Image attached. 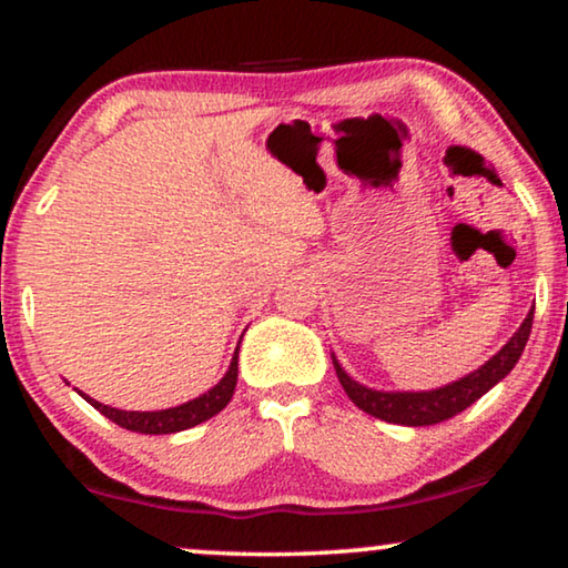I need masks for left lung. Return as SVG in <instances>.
<instances>
[{"label": "left lung", "instance_id": "8db88e82", "mask_svg": "<svg viewBox=\"0 0 568 568\" xmlns=\"http://www.w3.org/2000/svg\"><path fill=\"white\" fill-rule=\"evenodd\" d=\"M532 315L535 305L530 313H527L523 325L515 331V336H511L486 364H480L478 369L468 372V375L455 379V383L434 387V390H377V387L356 383V379L341 367L336 354H331V359L346 395L364 410V414L383 418L387 424L432 426L447 422V418H453L460 414V410L473 406L480 395H486L496 383H501V379L515 369V364L525 352L527 338H530Z\"/></svg>", "mask_w": 568, "mask_h": 568}]
</instances>
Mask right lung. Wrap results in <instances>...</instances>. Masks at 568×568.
Segmentation results:
<instances>
[{"instance_id":"add662e5","label":"right lung","mask_w":568,"mask_h":568,"mask_svg":"<svg viewBox=\"0 0 568 568\" xmlns=\"http://www.w3.org/2000/svg\"><path fill=\"white\" fill-rule=\"evenodd\" d=\"M237 352L240 346L232 354L230 369L224 372V377L216 383L212 390H206L199 398H193L189 403H181L175 408H162V410H121L113 406H105V403H98L90 395H84V400L90 403L92 408H98L105 418H111L113 424L123 426L129 432H139V434H175L183 429H191V426L204 424L206 418H212L220 414V410L227 406L232 393H235L237 385Z\"/></svg>"}]
</instances>
